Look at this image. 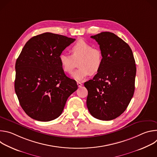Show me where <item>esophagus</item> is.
<instances>
[{
    "label": "esophagus",
    "mask_w": 157,
    "mask_h": 157,
    "mask_svg": "<svg viewBox=\"0 0 157 157\" xmlns=\"http://www.w3.org/2000/svg\"><path fill=\"white\" fill-rule=\"evenodd\" d=\"M77 84H78V86L79 87H81L82 86V84L81 82H77Z\"/></svg>",
    "instance_id": "esophagus-1"
}]
</instances>
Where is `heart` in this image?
Instances as JSON below:
<instances>
[{
  "label": "heart",
  "mask_w": 157,
  "mask_h": 157,
  "mask_svg": "<svg viewBox=\"0 0 157 157\" xmlns=\"http://www.w3.org/2000/svg\"><path fill=\"white\" fill-rule=\"evenodd\" d=\"M71 55L61 53L58 56L63 70L71 73L78 62L79 68L72 73L71 76L76 81H82L89 75H95L101 70L103 64V54L99 48L93 47L91 44L80 40L71 49Z\"/></svg>",
  "instance_id": "heart-1"
}]
</instances>
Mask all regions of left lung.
<instances>
[{
	"label": "left lung",
	"mask_w": 157,
	"mask_h": 157,
	"mask_svg": "<svg viewBox=\"0 0 157 157\" xmlns=\"http://www.w3.org/2000/svg\"><path fill=\"white\" fill-rule=\"evenodd\" d=\"M99 44L103 64L93 79L84 82L90 114L102 121H110L127 109L135 90L136 66L128 44L113 33L91 36Z\"/></svg>",
	"instance_id": "1"
}]
</instances>
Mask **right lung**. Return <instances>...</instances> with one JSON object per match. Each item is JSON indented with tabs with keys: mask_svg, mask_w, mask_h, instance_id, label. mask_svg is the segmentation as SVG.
<instances>
[{
	"mask_svg": "<svg viewBox=\"0 0 157 157\" xmlns=\"http://www.w3.org/2000/svg\"><path fill=\"white\" fill-rule=\"evenodd\" d=\"M75 39L52 33L30 38L15 63V91L20 104L31 118L47 122L62 113L69 96L76 91L75 80L64 74L60 53Z\"/></svg>",
	"mask_w": 157,
	"mask_h": 157,
	"instance_id": "right-lung-1",
	"label": "right lung"
}]
</instances>
